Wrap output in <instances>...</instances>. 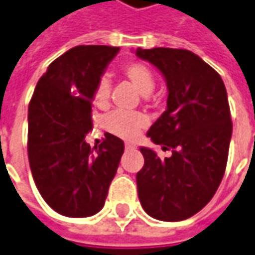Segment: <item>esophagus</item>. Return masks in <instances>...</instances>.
<instances>
[{
  "label": "esophagus",
  "mask_w": 255,
  "mask_h": 255,
  "mask_svg": "<svg viewBox=\"0 0 255 255\" xmlns=\"http://www.w3.org/2000/svg\"><path fill=\"white\" fill-rule=\"evenodd\" d=\"M133 149H135V146L131 143H126V150H133Z\"/></svg>",
  "instance_id": "1"
}]
</instances>
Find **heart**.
I'll use <instances>...</instances> for the list:
<instances>
[{"mask_svg":"<svg viewBox=\"0 0 255 255\" xmlns=\"http://www.w3.org/2000/svg\"><path fill=\"white\" fill-rule=\"evenodd\" d=\"M122 73L128 81L139 91L142 95H149L154 88L156 78L153 72L140 62H128L123 65ZM110 98V81L106 77H101L94 87L92 99L99 108H106ZM103 126L119 138L132 140L135 139L140 131L147 126V120L143 115L136 112H123L116 110L103 120Z\"/></svg>","mask_w":255,"mask_h":255,"instance_id":"b5f03b06","label":"heart"}]
</instances>
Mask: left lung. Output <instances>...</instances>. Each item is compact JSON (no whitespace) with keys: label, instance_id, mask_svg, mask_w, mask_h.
I'll return each instance as SVG.
<instances>
[{"label":"left lung","instance_id":"obj_1","mask_svg":"<svg viewBox=\"0 0 255 255\" xmlns=\"http://www.w3.org/2000/svg\"><path fill=\"white\" fill-rule=\"evenodd\" d=\"M167 80V110L147 136L170 157L140 147L145 164L136 174L138 196L147 214L182 221L199 213L225 174L232 136L227 90L218 73L186 49H136Z\"/></svg>","mask_w":255,"mask_h":255}]
</instances>
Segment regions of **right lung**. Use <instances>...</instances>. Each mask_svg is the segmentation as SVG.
<instances>
[{
	"instance_id": "add662e5",
	"label": "right lung",
	"mask_w": 255,
	"mask_h": 255,
	"mask_svg": "<svg viewBox=\"0 0 255 255\" xmlns=\"http://www.w3.org/2000/svg\"><path fill=\"white\" fill-rule=\"evenodd\" d=\"M119 49H69L42 74L28 105L33 179L48 206L66 217H90L103 207L124 152V142L112 133L94 149L85 142L92 129V91Z\"/></svg>"
}]
</instances>
